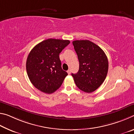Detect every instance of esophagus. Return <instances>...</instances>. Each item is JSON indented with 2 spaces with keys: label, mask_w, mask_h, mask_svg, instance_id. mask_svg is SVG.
Instances as JSON below:
<instances>
[{
  "label": "esophagus",
  "mask_w": 134,
  "mask_h": 134,
  "mask_svg": "<svg viewBox=\"0 0 134 134\" xmlns=\"http://www.w3.org/2000/svg\"><path fill=\"white\" fill-rule=\"evenodd\" d=\"M67 73L69 74H70V73H71V70H67Z\"/></svg>",
  "instance_id": "obj_1"
}]
</instances>
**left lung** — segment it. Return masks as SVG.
Masks as SVG:
<instances>
[{
	"instance_id": "8db88e82",
	"label": "left lung",
	"mask_w": 134,
	"mask_h": 134,
	"mask_svg": "<svg viewBox=\"0 0 134 134\" xmlns=\"http://www.w3.org/2000/svg\"><path fill=\"white\" fill-rule=\"evenodd\" d=\"M79 62V70L71 74L79 89L86 93L96 90L103 83L108 71V60L105 53L89 40L72 41Z\"/></svg>"
}]
</instances>
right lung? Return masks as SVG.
Masks as SVG:
<instances>
[{"label":"right lung","mask_w":134,"mask_h":134,"mask_svg":"<svg viewBox=\"0 0 134 134\" xmlns=\"http://www.w3.org/2000/svg\"><path fill=\"white\" fill-rule=\"evenodd\" d=\"M70 42L50 38L35 45L29 53L26 63L27 74L40 91L51 94L62 86L68 74L62 69L59 54Z\"/></svg>","instance_id":"right-lung-1"}]
</instances>
